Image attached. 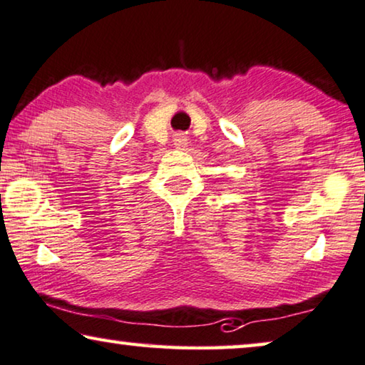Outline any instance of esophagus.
Wrapping results in <instances>:
<instances>
[{"instance_id":"34e87169","label":"esophagus","mask_w":365,"mask_h":365,"mask_svg":"<svg viewBox=\"0 0 365 365\" xmlns=\"http://www.w3.org/2000/svg\"><path fill=\"white\" fill-rule=\"evenodd\" d=\"M174 145H176V148H179V150L186 148L187 146V136H184L182 133L176 135V136H174Z\"/></svg>"}]
</instances>
